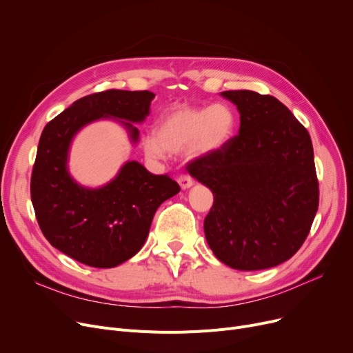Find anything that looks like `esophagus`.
Returning <instances> with one entry per match:
<instances>
[{"label":"esophagus","instance_id":"esophagus-1","mask_svg":"<svg viewBox=\"0 0 353 353\" xmlns=\"http://www.w3.org/2000/svg\"><path fill=\"white\" fill-rule=\"evenodd\" d=\"M177 181H179L181 189H189V188L193 186V180H192V177L188 176V174H180V176L177 177Z\"/></svg>","mask_w":353,"mask_h":353}]
</instances>
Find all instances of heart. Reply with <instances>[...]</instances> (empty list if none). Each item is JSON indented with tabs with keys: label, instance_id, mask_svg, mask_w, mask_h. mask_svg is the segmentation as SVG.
Segmentation results:
<instances>
[{
	"label": "heart",
	"instance_id": "b5f03b06",
	"mask_svg": "<svg viewBox=\"0 0 353 353\" xmlns=\"http://www.w3.org/2000/svg\"><path fill=\"white\" fill-rule=\"evenodd\" d=\"M234 124L233 110L226 104L174 105L159 117L154 134L143 139V148L153 159L179 153L188 145L192 154H209L229 141Z\"/></svg>",
	"mask_w": 353,
	"mask_h": 353
}]
</instances>
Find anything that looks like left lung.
I'll list each match as a JSON object with an SVG mask.
<instances>
[{
    "label": "left lung",
    "mask_w": 353,
    "mask_h": 353,
    "mask_svg": "<svg viewBox=\"0 0 353 353\" xmlns=\"http://www.w3.org/2000/svg\"><path fill=\"white\" fill-rule=\"evenodd\" d=\"M237 105L239 134L188 163L213 193L205 234L214 256L239 270L281 265L301 249L319 206L307 130L269 94L223 91Z\"/></svg>",
    "instance_id": "1"
}]
</instances>
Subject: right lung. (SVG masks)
Masks as SVG:
<instances>
[{
	"mask_svg": "<svg viewBox=\"0 0 353 353\" xmlns=\"http://www.w3.org/2000/svg\"><path fill=\"white\" fill-rule=\"evenodd\" d=\"M154 99L150 91L105 90L74 101L44 127L31 174V201L51 246L92 268H114L144 245L153 216L180 186L169 174H153L127 161L101 189H84L67 172L70 143L79 130L99 119L140 123ZM121 121L133 141L139 130Z\"/></svg>",
	"mask_w": 353,
	"mask_h": 353,
	"instance_id": "right-lung-1",
	"label": "right lung"
}]
</instances>
